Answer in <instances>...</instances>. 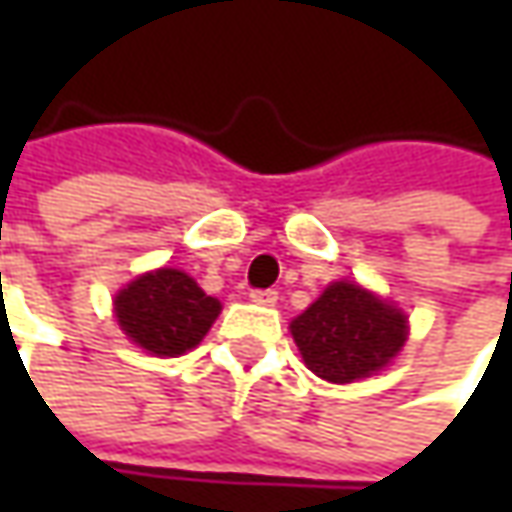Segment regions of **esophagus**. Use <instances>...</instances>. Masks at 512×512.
I'll return each mask as SVG.
<instances>
[{
	"label": "esophagus",
	"instance_id": "1",
	"mask_svg": "<svg viewBox=\"0 0 512 512\" xmlns=\"http://www.w3.org/2000/svg\"><path fill=\"white\" fill-rule=\"evenodd\" d=\"M250 299L256 305H276L279 302V290H273V287H267V290H250Z\"/></svg>",
	"mask_w": 512,
	"mask_h": 512
}]
</instances>
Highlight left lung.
<instances>
[{
    "instance_id": "1",
    "label": "left lung",
    "mask_w": 512,
    "mask_h": 512,
    "mask_svg": "<svg viewBox=\"0 0 512 512\" xmlns=\"http://www.w3.org/2000/svg\"><path fill=\"white\" fill-rule=\"evenodd\" d=\"M290 333L319 379L344 384L382 370L402 350L407 319L359 285L336 282L293 319Z\"/></svg>"
}]
</instances>
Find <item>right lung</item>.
<instances>
[{
	"instance_id": "obj_1",
	"label": "right lung",
	"mask_w": 512,
	"mask_h": 512,
	"mask_svg": "<svg viewBox=\"0 0 512 512\" xmlns=\"http://www.w3.org/2000/svg\"><path fill=\"white\" fill-rule=\"evenodd\" d=\"M222 305L187 273L162 267L139 276L116 296V319L153 356H182L205 339Z\"/></svg>"
}]
</instances>
